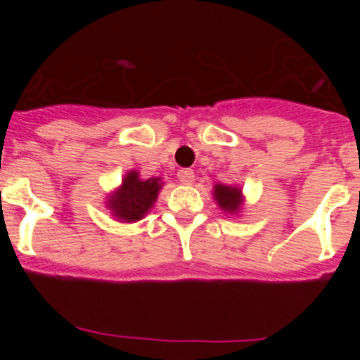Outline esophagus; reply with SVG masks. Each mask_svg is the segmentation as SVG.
Segmentation results:
<instances>
[{
	"mask_svg": "<svg viewBox=\"0 0 360 360\" xmlns=\"http://www.w3.org/2000/svg\"><path fill=\"white\" fill-rule=\"evenodd\" d=\"M176 176L180 180V184H184V186H191V184L195 182V173L191 169H180Z\"/></svg>",
	"mask_w": 360,
	"mask_h": 360,
	"instance_id": "obj_1",
	"label": "esophagus"
}]
</instances>
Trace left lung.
I'll return each mask as SVG.
<instances>
[{"instance_id":"left-lung-1","label":"left lung","mask_w":360,"mask_h":360,"mask_svg":"<svg viewBox=\"0 0 360 360\" xmlns=\"http://www.w3.org/2000/svg\"><path fill=\"white\" fill-rule=\"evenodd\" d=\"M214 200L219 205V209L229 214H234L241 209V203H243V196H241L240 187H231L224 186V184H218L214 186Z\"/></svg>"}]
</instances>
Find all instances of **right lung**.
Segmentation results:
<instances>
[{
    "instance_id": "obj_1",
    "label": "right lung",
    "mask_w": 360,
    "mask_h": 360,
    "mask_svg": "<svg viewBox=\"0 0 360 360\" xmlns=\"http://www.w3.org/2000/svg\"><path fill=\"white\" fill-rule=\"evenodd\" d=\"M162 189L160 178L142 180L139 171H129L122 180V186L108 198V209L119 221H139L144 218L157 202L158 191Z\"/></svg>"
}]
</instances>
